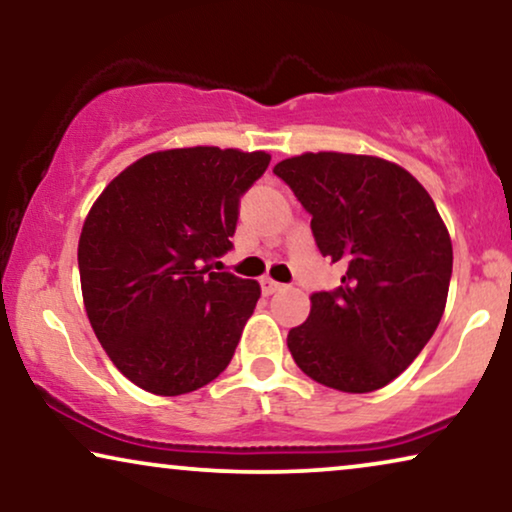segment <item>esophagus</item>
I'll return each mask as SVG.
<instances>
[{"label":"esophagus","instance_id":"34e87169","mask_svg":"<svg viewBox=\"0 0 512 512\" xmlns=\"http://www.w3.org/2000/svg\"><path fill=\"white\" fill-rule=\"evenodd\" d=\"M279 289H282V284L275 282V279L261 277V291H263V296H272V293L279 291Z\"/></svg>","mask_w":512,"mask_h":512}]
</instances>
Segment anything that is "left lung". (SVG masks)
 I'll return each mask as SVG.
<instances>
[{
  "label": "left lung",
  "mask_w": 512,
  "mask_h": 512,
  "mask_svg": "<svg viewBox=\"0 0 512 512\" xmlns=\"http://www.w3.org/2000/svg\"><path fill=\"white\" fill-rule=\"evenodd\" d=\"M312 216L314 242L345 275L310 296L303 326L286 345L324 387L368 394L396 380L445 312L452 242L431 195L389 160L303 153L275 165Z\"/></svg>",
  "instance_id": "obj_1"
}]
</instances>
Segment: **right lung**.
Returning a JSON list of instances; mask_svg holds the SVG:
<instances>
[{
	"mask_svg": "<svg viewBox=\"0 0 512 512\" xmlns=\"http://www.w3.org/2000/svg\"><path fill=\"white\" fill-rule=\"evenodd\" d=\"M268 165L263 151L216 146L149 153L90 209L79 240L83 303L132 384L188 394L233 359L261 286L209 268L233 249L240 198Z\"/></svg>",
	"mask_w": 512,
	"mask_h": 512,
	"instance_id": "obj_1",
	"label": "right lung"
}]
</instances>
